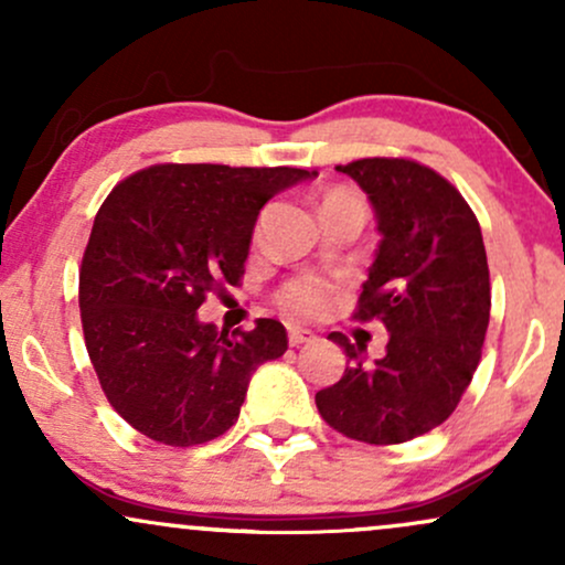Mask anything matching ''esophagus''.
Listing matches in <instances>:
<instances>
[{"label": "esophagus", "instance_id": "obj_1", "mask_svg": "<svg viewBox=\"0 0 565 565\" xmlns=\"http://www.w3.org/2000/svg\"><path fill=\"white\" fill-rule=\"evenodd\" d=\"M316 334L310 329H300V327H289V345H305V342H313Z\"/></svg>", "mask_w": 565, "mask_h": 565}]
</instances>
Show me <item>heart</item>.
Instances as JSON below:
<instances>
[{
  "label": "heart",
  "instance_id": "1",
  "mask_svg": "<svg viewBox=\"0 0 565 565\" xmlns=\"http://www.w3.org/2000/svg\"><path fill=\"white\" fill-rule=\"evenodd\" d=\"M276 300L289 313L319 316L334 300V284L323 276L300 274L278 289Z\"/></svg>",
  "mask_w": 565,
  "mask_h": 565
}]
</instances>
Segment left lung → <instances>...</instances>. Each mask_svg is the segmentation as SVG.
Segmentation results:
<instances>
[{
	"label": "left lung",
	"mask_w": 565,
	"mask_h": 565,
	"mask_svg": "<svg viewBox=\"0 0 565 565\" xmlns=\"http://www.w3.org/2000/svg\"><path fill=\"white\" fill-rule=\"evenodd\" d=\"M364 188L382 242L353 319L391 332L385 359L364 364L342 332L340 382L316 406L342 436L374 446L425 436L468 391L489 329L491 284L483 236L449 180L414 159H359L337 167Z\"/></svg>",
	"instance_id": "left-lung-1"
}]
</instances>
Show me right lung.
<instances>
[{"label":"right lung","instance_id":"right-lung-1","mask_svg":"<svg viewBox=\"0 0 565 565\" xmlns=\"http://www.w3.org/2000/svg\"><path fill=\"white\" fill-rule=\"evenodd\" d=\"M297 167L157 164L97 210L79 268L84 345L108 404L164 446H199L236 425L249 377L287 350V329L217 332L196 310L238 287L257 215Z\"/></svg>","mask_w":565,"mask_h":565}]
</instances>
